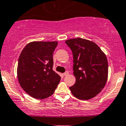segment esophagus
Listing matches in <instances>:
<instances>
[{"label":"esophagus","instance_id":"esophagus-1","mask_svg":"<svg viewBox=\"0 0 126 126\" xmlns=\"http://www.w3.org/2000/svg\"><path fill=\"white\" fill-rule=\"evenodd\" d=\"M68 75V72H65L64 73H63V76H67V75Z\"/></svg>","mask_w":126,"mask_h":126}]
</instances>
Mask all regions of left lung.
<instances>
[{"label":"left lung","instance_id":"obj_1","mask_svg":"<svg viewBox=\"0 0 126 126\" xmlns=\"http://www.w3.org/2000/svg\"><path fill=\"white\" fill-rule=\"evenodd\" d=\"M65 43L73 56V74L76 82L70 90L81 100L95 97L102 91L108 78V61L101 49L94 42L85 39H71Z\"/></svg>","mask_w":126,"mask_h":126}]
</instances>
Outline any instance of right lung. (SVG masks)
<instances>
[{"mask_svg":"<svg viewBox=\"0 0 126 126\" xmlns=\"http://www.w3.org/2000/svg\"><path fill=\"white\" fill-rule=\"evenodd\" d=\"M57 41H33L24 48L17 68L20 87L30 96L42 99L52 95L61 77L53 70Z\"/></svg>","mask_w":126,"mask_h":126,"instance_id":"obj_1","label":"right lung"}]
</instances>
